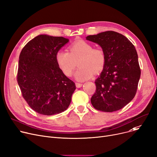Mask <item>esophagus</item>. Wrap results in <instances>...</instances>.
Instances as JSON below:
<instances>
[{"label":"esophagus","instance_id":"1","mask_svg":"<svg viewBox=\"0 0 157 157\" xmlns=\"http://www.w3.org/2000/svg\"><path fill=\"white\" fill-rule=\"evenodd\" d=\"M82 85H83V84L82 83H76V86L77 88H80L82 86Z\"/></svg>","mask_w":157,"mask_h":157}]
</instances>
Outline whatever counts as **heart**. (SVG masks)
<instances>
[{
    "label": "heart",
    "instance_id": "heart-1",
    "mask_svg": "<svg viewBox=\"0 0 157 157\" xmlns=\"http://www.w3.org/2000/svg\"><path fill=\"white\" fill-rule=\"evenodd\" d=\"M56 62L65 76H72L78 61L79 68L74 78L79 81L91 78L94 73H98L104 67L105 55L104 51L85 40H79L69 47V52L60 50L56 53Z\"/></svg>",
    "mask_w": 157,
    "mask_h": 157
}]
</instances>
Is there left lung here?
<instances>
[{
  "mask_svg": "<svg viewBox=\"0 0 157 157\" xmlns=\"http://www.w3.org/2000/svg\"><path fill=\"white\" fill-rule=\"evenodd\" d=\"M86 39L101 46L105 55L104 67L95 81L96 91L91 103L101 111L120 110L133 99L137 92L141 69L136 49L125 36L114 31Z\"/></svg>",
  "mask_w": 157,
  "mask_h": 157,
  "instance_id": "left-lung-1",
  "label": "left lung"
}]
</instances>
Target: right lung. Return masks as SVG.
<instances>
[{
	"instance_id": "right-lung-1",
	"label": "right lung",
	"mask_w": 157,
	"mask_h": 157,
	"mask_svg": "<svg viewBox=\"0 0 157 157\" xmlns=\"http://www.w3.org/2000/svg\"><path fill=\"white\" fill-rule=\"evenodd\" d=\"M69 40L63 37L39 35L20 53L18 83L24 99L40 114L63 112L71 102L75 83L63 73L55 59L56 53Z\"/></svg>"
}]
</instances>
